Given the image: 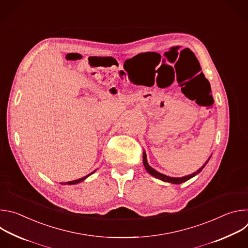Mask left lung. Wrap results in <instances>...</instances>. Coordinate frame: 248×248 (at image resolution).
I'll list each match as a JSON object with an SVG mask.
<instances>
[{
    "label": "left lung",
    "mask_w": 248,
    "mask_h": 248,
    "mask_svg": "<svg viewBox=\"0 0 248 248\" xmlns=\"http://www.w3.org/2000/svg\"><path fill=\"white\" fill-rule=\"evenodd\" d=\"M143 164H144V167H145L146 170H147L151 175L155 176V178H157V179H159V180H161V181H163V182H168V183H170V184H176V185L183 184V183H185V182L188 181L189 179L193 178L194 175H196L198 172H200V171H201V170H202V169L205 167V165H206V164H205V165H204L202 168H200L196 172H193V173H191V174H189V175L184 176V178H170V176H168V175H166V174H163V173H161V172H159V171L155 170L154 169H152V168L148 165L145 152H143Z\"/></svg>",
    "instance_id": "obj_1"
}]
</instances>
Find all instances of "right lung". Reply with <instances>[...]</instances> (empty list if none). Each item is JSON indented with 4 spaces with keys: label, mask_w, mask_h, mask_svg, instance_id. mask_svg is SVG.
Segmentation results:
<instances>
[{
    "label": "right lung",
    "mask_w": 248,
    "mask_h": 248,
    "mask_svg": "<svg viewBox=\"0 0 248 248\" xmlns=\"http://www.w3.org/2000/svg\"><path fill=\"white\" fill-rule=\"evenodd\" d=\"M92 173V172H91ZM90 174H88V175H86V176H84V178H81V179H78V180H76V181H73V182H68V183H66V184H64V183H62V185H76V184H78V183H80V182H82V181H84L87 176H89Z\"/></svg>",
    "instance_id": "right-lung-1"
}]
</instances>
